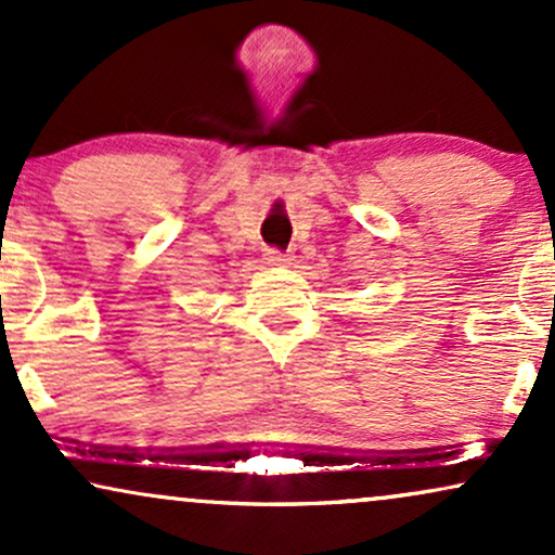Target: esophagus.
<instances>
[{"label": "esophagus", "instance_id": "esophagus-1", "mask_svg": "<svg viewBox=\"0 0 555 555\" xmlns=\"http://www.w3.org/2000/svg\"><path fill=\"white\" fill-rule=\"evenodd\" d=\"M289 261H292V256L279 254V250H269V254H266V263H271V266H286Z\"/></svg>", "mask_w": 555, "mask_h": 555}]
</instances>
